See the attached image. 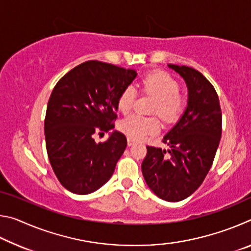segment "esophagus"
Segmentation results:
<instances>
[{
    "label": "esophagus",
    "instance_id": "esophagus-1",
    "mask_svg": "<svg viewBox=\"0 0 251 251\" xmlns=\"http://www.w3.org/2000/svg\"><path fill=\"white\" fill-rule=\"evenodd\" d=\"M127 144H128V146H131V145H134V144H135V141L128 138V139H127Z\"/></svg>",
    "mask_w": 251,
    "mask_h": 251
}]
</instances>
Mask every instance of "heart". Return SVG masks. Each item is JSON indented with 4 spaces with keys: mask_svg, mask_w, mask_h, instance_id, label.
<instances>
[{
    "mask_svg": "<svg viewBox=\"0 0 251 251\" xmlns=\"http://www.w3.org/2000/svg\"><path fill=\"white\" fill-rule=\"evenodd\" d=\"M143 94L155 97L151 108V114L158 115L165 123H174L179 120L186 108V99L180 94V85L176 78L164 71H155L148 73L141 80ZM137 93L128 85L117 97V108L123 114H128L134 107ZM118 128L127 137L134 141L146 138L154 135L160 128L157 116L130 115L118 124Z\"/></svg>",
    "mask_w": 251,
    "mask_h": 251,
    "instance_id": "1",
    "label": "heart"
}]
</instances>
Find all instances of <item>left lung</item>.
Segmentation results:
<instances>
[{"instance_id": "8db88e82", "label": "left lung", "mask_w": 251, "mask_h": 251, "mask_svg": "<svg viewBox=\"0 0 251 251\" xmlns=\"http://www.w3.org/2000/svg\"><path fill=\"white\" fill-rule=\"evenodd\" d=\"M188 87V106L163 142L166 151L147 146L142 163L146 184L159 198L180 201L196 192L214 161L222 137V108L216 90L201 72L171 64Z\"/></svg>"}]
</instances>
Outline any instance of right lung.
I'll use <instances>...</instances> for the list:
<instances>
[{"label": "right lung", "mask_w": 251, "mask_h": 251, "mask_svg": "<svg viewBox=\"0 0 251 251\" xmlns=\"http://www.w3.org/2000/svg\"><path fill=\"white\" fill-rule=\"evenodd\" d=\"M136 75L133 70L87 61L55 85L44 121L46 151L55 176L70 192L91 194L112 177L126 136L115 130L97 144L94 134L114 128L117 97Z\"/></svg>", "instance_id": "add662e5"}]
</instances>
